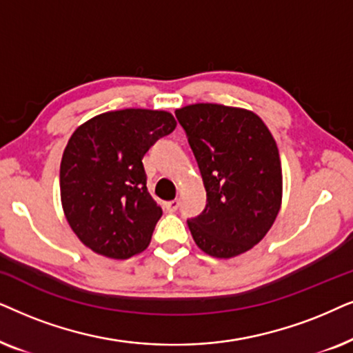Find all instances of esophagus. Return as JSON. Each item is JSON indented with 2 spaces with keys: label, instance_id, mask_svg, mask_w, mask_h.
<instances>
[{
  "label": "esophagus",
  "instance_id": "1",
  "mask_svg": "<svg viewBox=\"0 0 353 353\" xmlns=\"http://www.w3.org/2000/svg\"><path fill=\"white\" fill-rule=\"evenodd\" d=\"M177 208H179V200H171L164 203V210H166L168 213H174V211H177Z\"/></svg>",
  "mask_w": 353,
  "mask_h": 353
}]
</instances>
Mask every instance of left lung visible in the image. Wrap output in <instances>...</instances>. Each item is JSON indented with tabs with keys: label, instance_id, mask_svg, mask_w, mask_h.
I'll return each instance as SVG.
<instances>
[{
	"label": "left lung",
	"instance_id": "obj_1",
	"mask_svg": "<svg viewBox=\"0 0 353 353\" xmlns=\"http://www.w3.org/2000/svg\"><path fill=\"white\" fill-rule=\"evenodd\" d=\"M206 190V206L187 219L205 253L232 258L250 250L281 208L283 171L274 139L255 112L214 103L176 111Z\"/></svg>",
	"mask_w": 353,
	"mask_h": 353
}]
</instances>
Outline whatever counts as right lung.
<instances>
[{"mask_svg": "<svg viewBox=\"0 0 353 353\" xmlns=\"http://www.w3.org/2000/svg\"><path fill=\"white\" fill-rule=\"evenodd\" d=\"M176 129L166 111L103 112L82 124L59 169L65 219L98 255L128 260L148 247L163 211L147 189L145 153Z\"/></svg>", "mask_w": 353, "mask_h": 353, "instance_id": "obj_1", "label": "right lung"}]
</instances>
